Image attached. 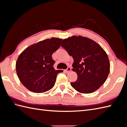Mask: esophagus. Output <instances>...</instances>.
<instances>
[{
    "instance_id": "1",
    "label": "esophagus",
    "mask_w": 127,
    "mask_h": 127,
    "mask_svg": "<svg viewBox=\"0 0 127 127\" xmlns=\"http://www.w3.org/2000/svg\"><path fill=\"white\" fill-rule=\"evenodd\" d=\"M71 71V68H70V67H68L67 69L65 70V71H66V72H69V71Z\"/></svg>"
}]
</instances>
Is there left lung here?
Wrapping results in <instances>:
<instances>
[{
  "instance_id": "obj_1",
  "label": "left lung",
  "mask_w": 127,
  "mask_h": 127,
  "mask_svg": "<svg viewBox=\"0 0 127 127\" xmlns=\"http://www.w3.org/2000/svg\"><path fill=\"white\" fill-rule=\"evenodd\" d=\"M61 45L74 59L72 70L77 79L70 85L81 93L89 94L105 83L110 69L108 56L95 41L81 35H73L63 40Z\"/></svg>"
}]
</instances>
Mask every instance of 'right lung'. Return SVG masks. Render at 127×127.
<instances>
[{
  "label": "right lung",
  "mask_w": 127,
  "mask_h": 127,
  "mask_svg": "<svg viewBox=\"0 0 127 127\" xmlns=\"http://www.w3.org/2000/svg\"><path fill=\"white\" fill-rule=\"evenodd\" d=\"M63 39L51 37L26 48L16 63L18 77L27 89L34 93H44L54 86L58 74L55 70L53 53L59 49Z\"/></svg>",
  "instance_id": "1"
}]
</instances>
